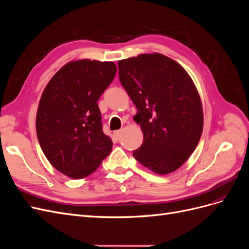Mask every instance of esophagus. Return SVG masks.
<instances>
[{
  "label": "esophagus",
  "instance_id": "obj_1",
  "mask_svg": "<svg viewBox=\"0 0 249 249\" xmlns=\"http://www.w3.org/2000/svg\"><path fill=\"white\" fill-rule=\"evenodd\" d=\"M122 133H123V130H117V131H114V136L118 139L120 136H122Z\"/></svg>",
  "mask_w": 249,
  "mask_h": 249
}]
</instances>
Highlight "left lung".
<instances>
[{
	"label": "left lung",
	"mask_w": 249,
	"mask_h": 249,
	"mask_svg": "<svg viewBox=\"0 0 249 249\" xmlns=\"http://www.w3.org/2000/svg\"><path fill=\"white\" fill-rule=\"evenodd\" d=\"M118 70L143 133L134 158L157 175L176 171L189 159L202 133V105L194 82L182 65L160 53L119 60Z\"/></svg>",
	"instance_id": "left-lung-1"
}]
</instances>
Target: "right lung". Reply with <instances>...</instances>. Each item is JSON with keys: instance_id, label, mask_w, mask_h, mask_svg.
Wrapping results in <instances>:
<instances>
[{"instance_id": "1", "label": "right lung", "mask_w": 249, "mask_h": 249, "mask_svg": "<svg viewBox=\"0 0 249 249\" xmlns=\"http://www.w3.org/2000/svg\"><path fill=\"white\" fill-rule=\"evenodd\" d=\"M115 63L74 60L63 65L44 88L36 114L40 147L52 166L69 178L91 175L112 149L97 106L115 77Z\"/></svg>"}]
</instances>
